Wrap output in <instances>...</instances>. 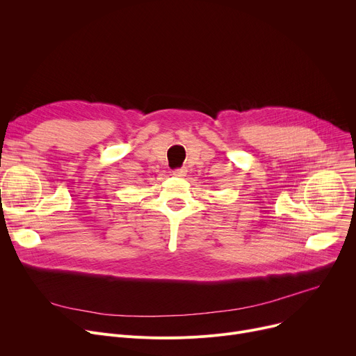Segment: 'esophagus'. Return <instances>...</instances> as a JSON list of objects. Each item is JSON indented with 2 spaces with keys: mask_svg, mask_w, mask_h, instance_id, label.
<instances>
[{
  "mask_svg": "<svg viewBox=\"0 0 356 356\" xmlns=\"http://www.w3.org/2000/svg\"><path fill=\"white\" fill-rule=\"evenodd\" d=\"M186 173H188V170H186L184 167H181V168H176V170L173 172V175H175L176 177H183V176H186Z\"/></svg>",
  "mask_w": 356,
  "mask_h": 356,
  "instance_id": "obj_1",
  "label": "esophagus"
}]
</instances>
